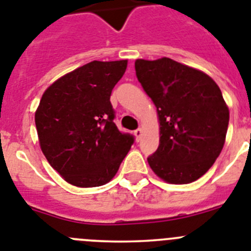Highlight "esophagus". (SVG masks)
<instances>
[{
    "instance_id": "obj_1",
    "label": "esophagus",
    "mask_w": 251,
    "mask_h": 251,
    "mask_svg": "<svg viewBox=\"0 0 251 251\" xmlns=\"http://www.w3.org/2000/svg\"><path fill=\"white\" fill-rule=\"evenodd\" d=\"M134 135H135V138H136V140H140L141 138V128H136L134 131Z\"/></svg>"
}]
</instances>
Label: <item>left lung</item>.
<instances>
[{
	"mask_svg": "<svg viewBox=\"0 0 251 251\" xmlns=\"http://www.w3.org/2000/svg\"><path fill=\"white\" fill-rule=\"evenodd\" d=\"M135 71L160 124V143L148 158L150 168L168 183L195 182L225 144L228 108L221 89L203 72L169 58L138 59Z\"/></svg>",
	"mask_w": 251,
	"mask_h": 251,
	"instance_id": "left-lung-1",
	"label": "left lung"
}]
</instances>
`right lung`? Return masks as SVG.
Wrapping results in <instances>:
<instances>
[{
  "label": "right lung",
  "mask_w": 251,
  "mask_h": 251,
  "mask_svg": "<svg viewBox=\"0 0 251 251\" xmlns=\"http://www.w3.org/2000/svg\"><path fill=\"white\" fill-rule=\"evenodd\" d=\"M127 60H93L55 80L35 112L40 148L51 167L77 187H99L119 171L135 138L115 125L110 97Z\"/></svg>",
  "instance_id": "add662e5"
}]
</instances>
